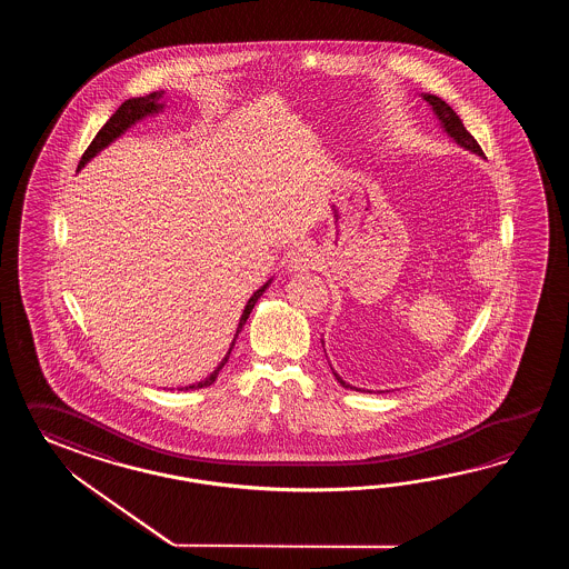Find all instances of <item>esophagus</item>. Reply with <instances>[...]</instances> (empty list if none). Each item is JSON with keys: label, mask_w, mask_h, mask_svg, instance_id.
I'll return each mask as SVG.
<instances>
[{"label": "esophagus", "mask_w": 569, "mask_h": 569, "mask_svg": "<svg viewBox=\"0 0 569 569\" xmlns=\"http://www.w3.org/2000/svg\"><path fill=\"white\" fill-rule=\"evenodd\" d=\"M317 258L313 250L309 246H301L289 256L290 272H305V270H313L317 267Z\"/></svg>", "instance_id": "obj_1"}]
</instances>
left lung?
Segmentation results:
<instances>
[{
	"mask_svg": "<svg viewBox=\"0 0 569 569\" xmlns=\"http://www.w3.org/2000/svg\"><path fill=\"white\" fill-rule=\"evenodd\" d=\"M425 101L431 106L433 109V113H436L437 120H439V126L443 128V132L448 133L449 138L456 142V144L461 146V148H466V150H470L473 154H478V157H483L482 148L480 144L473 140L472 133L468 132L466 128H463V123H461L460 116L453 111V109L449 108L448 103L441 99V97L431 96V93H421ZM323 343V341H321ZM326 350V348H323ZM333 370V368H331ZM333 376L338 378L339 385L343 388H351V390H360V388L351 387L348 385L346 380H341V376L333 370ZM366 392H370V390H366Z\"/></svg>",
	"mask_w": 569,
	"mask_h": 569,
	"instance_id": "8db88e82",
	"label": "left lung"
}]
</instances>
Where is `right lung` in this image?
Returning <instances> with one entry per match:
<instances>
[{
    "label": "right lung",
    "instance_id": "1",
    "mask_svg": "<svg viewBox=\"0 0 569 569\" xmlns=\"http://www.w3.org/2000/svg\"><path fill=\"white\" fill-rule=\"evenodd\" d=\"M162 99V91H154V93H150V96L146 97H132V99H128V101H123L120 108L116 109V113L106 121V126L97 132L96 138H93V142L89 144V148L86 150V154L81 157V162H79V169H83L87 162L91 160V158L97 157L103 148H108L113 140H118L121 133L126 132L128 128H132L136 121L144 120L148 116H154V113H160L162 109H164V103L160 101ZM272 280H268L264 287H260V289L256 290L254 295L250 297V301L246 302V307H243L242 317H240V323H238V331H236V336H233V341H231L230 350L226 353V358L219 362L218 368L211 372V375L207 376L206 380H201V382H194V385H189V387L179 388V390H194V388H206L209 385H213L216 382V378H218L219 370L226 366V362L230 360L231 350H233V343H236V338H238V333L242 331V327L246 326V321H248V317L252 313V309H254L256 302L258 299L262 297V292L268 289V284H270Z\"/></svg>",
    "mask_w": 569,
    "mask_h": 569
}]
</instances>
